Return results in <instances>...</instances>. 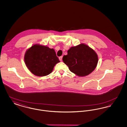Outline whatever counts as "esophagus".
Instances as JSON below:
<instances>
[{
	"instance_id": "obj_1",
	"label": "esophagus",
	"mask_w": 127,
	"mask_h": 127,
	"mask_svg": "<svg viewBox=\"0 0 127 127\" xmlns=\"http://www.w3.org/2000/svg\"><path fill=\"white\" fill-rule=\"evenodd\" d=\"M59 60H60V61H62V56L60 57L59 58Z\"/></svg>"
}]
</instances>
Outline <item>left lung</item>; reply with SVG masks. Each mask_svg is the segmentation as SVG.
<instances>
[{
    "label": "left lung",
    "instance_id": "8db88e82",
    "mask_svg": "<svg viewBox=\"0 0 127 127\" xmlns=\"http://www.w3.org/2000/svg\"><path fill=\"white\" fill-rule=\"evenodd\" d=\"M62 60L71 72L79 77H84L95 69L98 57L92 48L82 43L69 48Z\"/></svg>",
    "mask_w": 127,
    "mask_h": 127
}]
</instances>
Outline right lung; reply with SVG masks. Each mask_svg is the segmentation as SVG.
Masks as SVG:
<instances>
[{
  "instance_id": "obj_1",
  "label": "right lung",
  "mask_w": 127,
  "mask_h": 127,
  "mask_svg": "<svg viewBox=\"0 0 127 127\" xmlns=\"http://www.w3.org/2000/svg\"><path fill=\"white\" fill-rule=\"evenodd\" d=\"M24 61L30 72L38 77L50 74L55 66L60 62L54 49L40 44H34L28 49Z\"/></svg>"
}]
</instances>
